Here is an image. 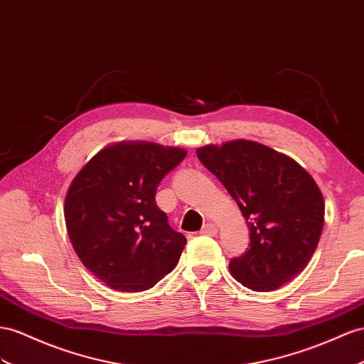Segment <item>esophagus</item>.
Here are the masks:
<instances>
[{
  "label": "esophagus",
  "instance_id": "1",
  "mask_svg": "<svg viewBox=\"0 0 364 364\" xmlns=\"http://www.w3.org/2000/svg\"><path fill=\"white\" fill-rule=\"evenodd\" d=\"M218 232V228L213 225V223H206V225L203 226V229H201V232L200 234H203V235H209V237H213Z\"/></svg>",
  "mask_w": 364,
  "mask_h": 364
}]
</instances>
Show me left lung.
<instances>
[{
  "mask_svg": "<svg viewBox=\"0 0 364 364\" xmlns=\"http://www.w3.org/2000/svg\"><path fill=\"white\" fill-rule=\"evenodd\" d=\"M198 160L225 186L246 218L249 249L230 259L238 283L258 292L303 272L324 225V200L291 156L249 139L197 149Z\"/></svg>",
  "mask_w": 364,
  "mask_h": 364,
  "instance_id": "left-lung-1",
  "label": "left lung"
}]
</instances>
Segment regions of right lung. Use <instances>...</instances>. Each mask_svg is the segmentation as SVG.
<instances>
[{
	"label": "right lung",
	"instance_id": "obj_1",
	"mask_svg": "<svg viewBox=\"0 0 364 364\" xmlns=\"http://www.w3.org/2000/svg\"><path fill=\"white\" fill-rule=\"evenodd\" d=\"M186 154L123 141L102 149L73 178L64 201L70 243L82 264L115 291H147L178 263L186 237L169 226L155 193Z\"/></svg>",
	"mask_w": 364,
	"mask_h": 364
}]
</instances>
